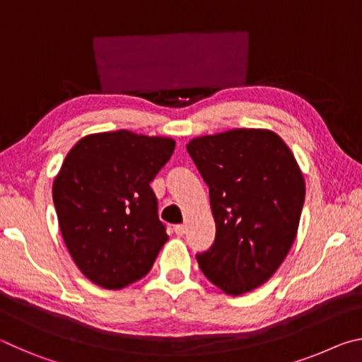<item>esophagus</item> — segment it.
Segmentation results:
<instances>
[{"label": "esophagus", "instance_id": "esophagus-1", "mask_svg": "<svg viewBox=\"0 0 362 362\" xmlns=\"http://www.w3.org/2000/svg\"><path fill=\"white\" fill-rule=\"evenodd\" d=\"M174 233L177 236H183L187 233V226L185 225H175L174 226Z\"/></svg>", "mask_w": 362, "mask_h": 362}]
</instances>
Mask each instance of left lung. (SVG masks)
I'll use <instances>...</instances> for the list:
<instances>
[{
    "mask_svg": "<svg viewBox=\"0 0 362 362\" xmlns=\"http://www.w3.org/2000/svg\"><path fill=\"white\" fill-rule=\"evenodd\" d=\"M187 150L209 185L216 241L196 255L211 283L241 296L283 265L297 238L305 179L276 132L231 129L194 137Z\"/></svg>",
    "mask_w": 362,
    "mask_h": 362,
    "instance_id": "obj_1",
    "label": "left lung"
}]
</instances>
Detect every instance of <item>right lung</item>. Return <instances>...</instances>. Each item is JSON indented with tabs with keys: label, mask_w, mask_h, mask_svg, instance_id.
<instances>
[{
	"label": "right lung",
	"mask_w": 362,
	"mask_h": 362,
	"mask_svg": "<svg viewBox=\"0 0 362 362\" xmlns=\"http://www.w3.org/2000/svg\"><path fill=\"white\" fill-rule=\"evenodd\" d=\"M175 148L127 129L78 140L52 183L59 228L75 265L103 289L142 279L169 240L150 182Z\"/></svg>",
	"instance_id": "right-lung-1"
}]
</instances>
